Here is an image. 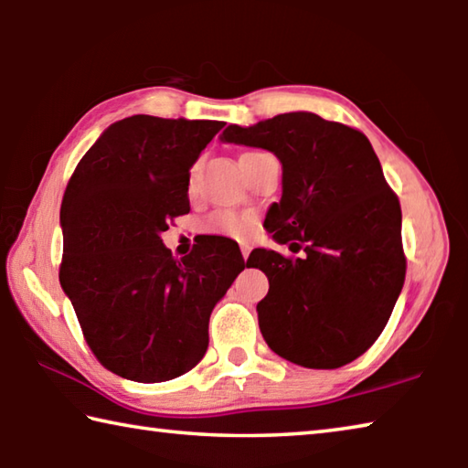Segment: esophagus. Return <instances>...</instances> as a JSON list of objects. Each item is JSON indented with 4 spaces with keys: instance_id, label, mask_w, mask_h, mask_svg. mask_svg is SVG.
Listing matches in <instances>:
<instances>
[{
    "instance_id": "obj_1",
    "label": "esophagus",
    "mask_w": 468,
    "mask_h": 468,
    "mask_svg": "<svg viewBox=\"0 0 468 468\" xmlns=\"http://www.w3.org/2000/svg\"><path fill=\"white\" fill-rule=\"evenodd\" d=\"M241 256H243L245 262H248V258H250V248H248V245H243V248H241Z\"/></svg>"
}]
</instances>
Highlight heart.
<instances>
[{
    "mask_svg": "<svg viewBox=\"0 0 468 468\" xmlns=\"http://www.w3.org/2000/svg\"><path fill=\"white\" fill-rule=\"evenodd\" d=\"M245 154H251V153H245ZM208 227H210V231H215V233L243 237L250 229V218L231 215V212H220V215H215L210 218Z\"/></svg>",
    "mask_w": 468,
    "mask_h": 468,
    "instance_id": "1",
    "label": "heart"
}]
</instances>
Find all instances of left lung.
Returning <instances> with one entry per match:
<instances>
[{
    "instance_id": "8db88e82",
    "label": "left lung",
    "mask_w": 468,
    "mask_h": 468,
    "mask_svg": "<svg viewBox=\"0 0 468 468\" xmlns=\"http://www.w3.org/2000/svg\"><path fill=\"white\" fill-rule=\"evenodd\" d=\"M220 140L279 158L282 196L264 227L276 243L305 251L250 253L271 284L256 307L266 345L312 369L357 359L382 335L407 272L400 204L369 140L310 111L231 123Z\"/></svg>"
}]
</instances>
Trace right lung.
Here are the masks:
<instances>
[{"label": "right lung", "instance_id": "add662e5", "mask_svg": "<svg viewBox=\"0 0 468 468\" xmlns=\"http://www.w3.org/2000/svg\"><path fill=\"white\" fill-rule=\"evenodd\" d=\"M223 125L125 117L63 194L61 289L97 359L132 382H167L200 363L210 314L245 268L229 237L206 235L181 260L161 239L189 212V169Z\"/></svg>", "mask_w": 468, "mask_h": 468}]
</instances>
